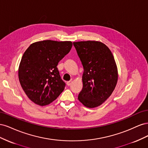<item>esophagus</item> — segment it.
Masks as SVG:
<instances>
[{"label": "esophagus", "instance_id": "1", "mask_svg": "<svg viewBox=\"0 0 148 148\" xmlns=\"http://www.w3.org/2000/svg\"><path fill=\"white\" fill-rule=\"evenodd\" d=\"M71 83H72V82L71 81H69V82H66V84H67V86H70V85L71 84Z\"/></svg>", "mask_w": 148, "mask_h": 148}]
</instances>
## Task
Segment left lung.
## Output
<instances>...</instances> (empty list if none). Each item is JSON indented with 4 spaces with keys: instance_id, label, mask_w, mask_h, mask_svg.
Masks as SVG:
<instances>
[{
    "instance_id": "8db88e82",
    "label": "left lung",
    "mask_w": 148,
    "mask_h": 148,
    "mask_svg": "<svg viewBox=\"0 0 148 148\" xmlns=\"http://www.w3.org/2000/svg\"><path fill=\"white\" fill-rule=\"evenodd\" d=\"M84 69L83 89L78 99L89 108L101 105L112 95L118 79L114 57L104 44L98 41L74 42Z\"/></svg>"
}]
</instances>
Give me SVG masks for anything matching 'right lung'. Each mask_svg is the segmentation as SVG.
Returning <instances> with one entry per match:
<instances>
[{"label":"right lung","instance_id":"obj_1","mask_svg":"<svg viewBox=\"0 0 148 148\" xmlns=\"http://www.w3.org/2000/svg\"><path fill=\"white\" fill-rule=\"evenodd\" d=\"M72 45L71 41L46 40L31 44L23 53L18 69L19 81L35 104H49L64 90L66 84L57 66Z\"/></svg>","mask_w":148,"mask_h":148}]
</instances>
